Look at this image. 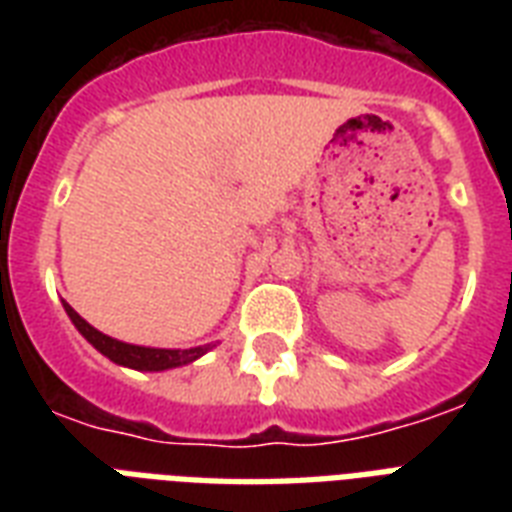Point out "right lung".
<instances>
[{"label":"right lung","instance_id":"1","mask_svg":"<svg viewBox=\"0 0 512 512\" xmlns=\"http://www.w3.org/2000/svg\"><path fill=\"white\" fill-rule=\"evenodd\" d=\"M63 308H66L68 319L74 321V327L79 329V335L90 342L92 348L100 350L114 364L127 366V369H138V372H167V369H177V366L193 364L196 358H201L207 350L215 348L212 342L209 345H196V348H146V345H132V342L114 340V337L98 332L66 300H63Z\"/></svg>","mask_w":512,"mask_h":512}]
</instances>
